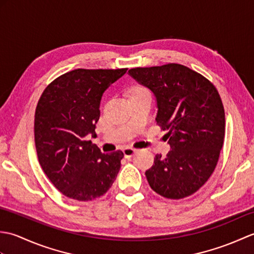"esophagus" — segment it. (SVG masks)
Masks as SVG:
<instances>
[{
	"label": "esophagus",
	"mask_w": 254,
	"mask_h": 254,
	"mask_svg": "<svg viewBox=\"0 0 254 254\" xmlns=\"http://www.w3.org/2000/svg\"><path fill=\"white\" fill-rule=\"evenodd\" d=\"M135 153H136V149H134L132 147H126L123 149V154L127 158L132 157V156H134V154H135Z\"/></svg>",
	"instance_id": "34e87169"
}]
</instances>
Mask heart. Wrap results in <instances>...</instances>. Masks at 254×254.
<instances>
[{"label": "heart", "mask_w": 254, "mask_h": 254, "mask_svg": "<svg viewBox=\"0 0 254 254\" xmlns=\"http://www.w3.org/2000/svg\"><path fill=\"white\" fill-rule=\"evenodd\" d=\"M143 93H149V91L145 87H142V86H136V87H134L132 90V95L143 94Z\"/></svg>", "instance_id": "1"}]
</instances>
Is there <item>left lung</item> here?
I'll return each instance as SVG.
<instances>
[{
    "mask_svg": "<svg viewBox=\"0 0 254 254\" xmlns=\"http://www.w3.org/2000/svg\"><path fill=\"white\" fill-rule=\"evenodd\" d=\"M131 76L153 91L158 126L171 147L146 170L150 188L166 198L192 195L212 176L225 137V110L216 87L185 65L131 68Z\"/></svg>",
    "mask_w": 254,
    "mask_h": 254,
    "instance_id": "obj_1",
    "label": "left lung"
}]
</instances>
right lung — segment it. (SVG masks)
<instances>
[{
  "instance_id": "obj_1",
  "label": "right lung",
  "mask_w": 254,
  "mask_h": 254,
  "mask_svg": "<svg viewBox=\"0 0 254 254\" xmlns=\"http://www.w3.org/2000/svg\"><path fill=\"white\" fill-rule=\"evenodd\" d=\"M127 69H74L48 85L38 101L34 127L38 160L63 195L91 201L115 182L123 153L102 154L88 135H96L102 94Z\"/></svg>"
}]
</instances>
